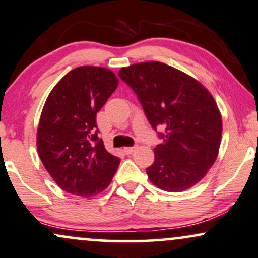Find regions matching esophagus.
<instances>
[{"label":"esophagus","instance_id":"esophagus-1","mask_svg":"<svg viewBox=\"0 0 258 258\" xmlns=\"http://www.w3.org/2000/svg\"><path fill=\"white\" fill-rule=\"evenodd\" d=\"M135 150H136V147H126V148H124V152H125L126 154H132L133 152H135Z\"/></svg>","mask_w":258,"mask_h":258}]
</instances>
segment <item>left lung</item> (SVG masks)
I'll return each instance as SVG.
<instances>
[{"mask_svg":"<svg viewBox=\"0 0 258 258\" xmlns=\"http://www.w3.org/2000/svg\"><path fill=\"white\" fill-rule=\"evenodd\" d=\"M136 94L162 144L146 169L154 186L181 192L195 186L216 160L222 119L211 94L190 76L159 61L139 62L118 72Z\"/></svg>","mask_w":258,"mask_h":258,"instance_id":"obj_1","label":"left lung"}]
</instances>
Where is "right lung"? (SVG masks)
Returning <instances> with one entry per match:
<instances>
[{
  "instance_id": "1",
  "label": "right lung",
  "mask_w": 258,
  "mask_h": 258,
  "mask_svg": "<svg viewBox=\"0 0 258 258\" xmlns=\"http://www.w3.org/2000/svg\"><path fill=\"white\" fill-rule=\"evenodd\" d=\"M118 86L105 68L81 66L53 88L39 119L37 150L60 188L93 197L107 188L120 159L105 150L96 113Z\"/></svg>"
}]
</instances>
